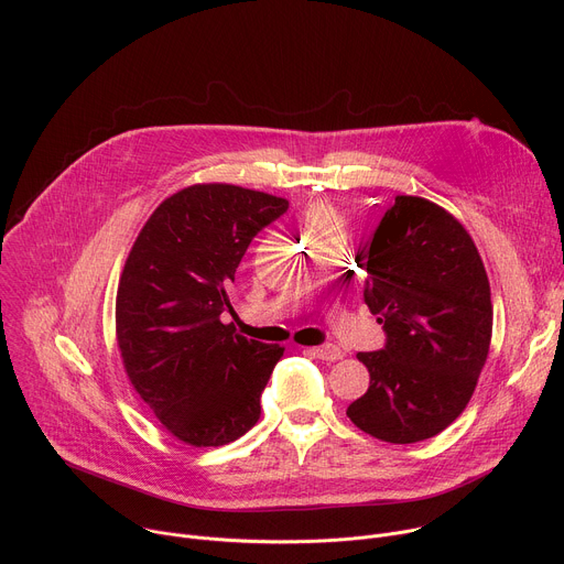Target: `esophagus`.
<instances>
[{"label":"esophagus","instance_id":"1","mask_svg":"<svg viewBox=\"0 0 564 564\" xmlns=\"http://www.w3.org/2000/svg\"><path fill=\"white\" fill-rule=\"evenodd\" d=\"M310 352H312V355H316L318 359H324V361H337V359H341V357H344L341 348H337V346H333V344L316 346V348H312Z\"/></svg>","mask_w":564,"mask_h":564}]
</instances>
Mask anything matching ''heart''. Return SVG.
<instances>
[{"instance_id": "1", "label": "heart", "mask_w": 564, "mask_h": 564, "mask_svg": "<svg viewBox=\"0 0 564 564\" xmlns=\"http://www.w3.org/2000/svg\"><path fill=\"white\" fill-rule=\"evenodd\" d=\"M330 223H339V220H337V214L326 205H312L305 214V227L307 229H316V227H324V225H330Z\"/></svg>"}]
</instances>
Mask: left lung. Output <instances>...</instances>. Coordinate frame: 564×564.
<instances>
[{
  "instance_id": "8db88e82",
  "label": "left lung",
  "mask_w": 564,
  "mask_h": 564,
  "mask_svg": "<svg viewBox=\"0 0 564 564\" xmlns=\"http://www.w3.org/2000/svg\"><path fill=\"white\" fill-rule=\"evenodd\" d=\"M359 257L364 299L388 339L357 355L370 386L346 415L381 442L429 440L462 415L489 357L485 263L464 225L422 196H394Z\"/></svg>"
}]
</instances>
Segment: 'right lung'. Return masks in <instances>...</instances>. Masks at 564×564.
<instances>
[{
  "instance_id": "1",
  "label": "right lung",
  "mask_w": 564,
  "mask_h": 564,
  "mask_svg": "<svg viewBox=\"0 0 564 564\" xmlns=\"http://www.w3.org/2000/svg\"><path fill=\"white\" fill-rule=\"evenodd\" d=\"M288 200L227 183H198L160 203L127 257L116 296L124 372L167 433L207 448L246 435L279 344L236 335L220 314L252 238Z\"/></svg>"
}]
</instances>
